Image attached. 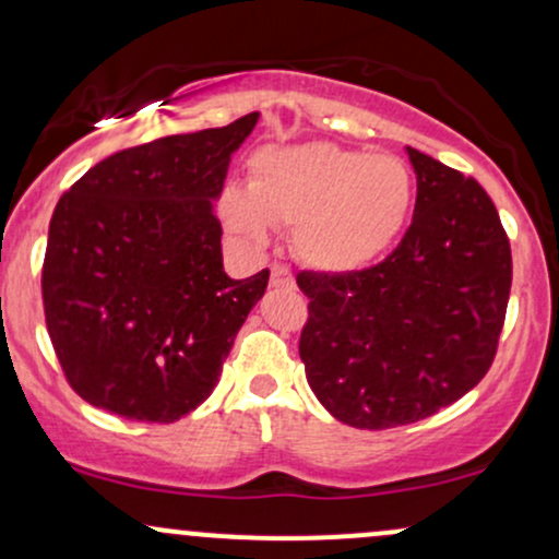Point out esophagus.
I'll list each match as a JSON object with an SVG mask.
<instances>
[{
	"instance_id": "34e87169",
	"label": "esophagus",
	"mask_w": 559,
	"mask_h": 559,
	"mask_svg": "<svg viewBox=\"0 0 559 559\" xmlns=\"http://www.w3.org/2000/svg\"><path fill=\"white\" fill-rule=\"evenodd\" d=\"M270 286H273V289H294L292 270L286 265L270 267Z\"/></svg>"
}]
</instances>
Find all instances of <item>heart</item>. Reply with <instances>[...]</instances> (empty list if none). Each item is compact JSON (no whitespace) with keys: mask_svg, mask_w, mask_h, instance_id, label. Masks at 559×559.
Instances as JSON below:
<instances>
[{"mask_svg":"<svg viewBox=\"0 0 559 559\" xmlns=\"http://www.w3.org/2000/svg\"><path fill=\"white\" fill-rule=\"evenodd\" d=\"M219 217L262 249L270 225L294 228V251L321 273H355L388 251L414 206V177L388 153L302 143L251 158L249 188L225 186Z\"/></svg>","mask_w":559,"mask_h":559,"instance_id":"1","label":"heart"}]
</instances>
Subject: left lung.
Wrapping results in <instances>:
<instances>
[{
    "instance_id": "left-lung-1",
    "label": "left lung",
    "mask_w": 559,
    "mask_h": 559,
    "mask_svg": "<svg viewBox=\"0 0 559 559\" xmlns=\"http://www.w3.org/2000/svg\"><path fill=\"white\" fill-rule=\"evenodd\" d=\"M416 171L411 228L379 265L302 270L308 323L299 358L334 419L411 425L486 377L504 326L512 251L480 182L406 148Z\"/></svg>"
}]
</instances>
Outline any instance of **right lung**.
<instances>
[{
	"label": "right lung",
	"instance_id": "right-lung-1",
	"mask_svg": "<svg viewBox=\"0 0 559 559\" xmlns=\"http://www.w3.org/2000/svg\"><path fill=\"white\" fill-rule=\"evenodd\" d=\"M257 119L119 151L60 195L41 299L66 379L95 408L169 425L219 382L270 278L225 273L212 206Z\"/></svg>",
	"mask_w": 559,
	"mask_h": 559
}]
</instances>
